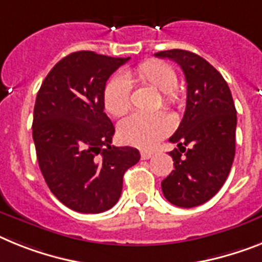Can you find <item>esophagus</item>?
I'll use <instances>...</instances> for the list:
<instances>
[{
  "label": "esophagus",
  "instance_id": "obj_1",
  "mask_svg": "<svg viewBox=\"0 0 262 262\" xmlns=\"http://www.w3.org/2000/svg\"><path fill=\"white\" fill-rule=\"evenodd\" d=\"M153 157V153L148 150H141V158L142 160H149V158Z\"/></svg>",
  "mask_w": 262,
  "mask_h": 262
}]
</instances>
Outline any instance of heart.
Wrapping results in <instances>:
<instances>
[{"instance_id":"b5f03b06","label":"heart","mask_w":262,"mask_h":262,"mask_svg":"<svg viewBox=\"0 0 262 262\" xmlns=\"http://www.w3.org/2000/svg\"><path fill=\"white\" fill-rule=\"evenodd\" d=\"M129 81L148 85L161 92V102L166 109L181 104V92L177 88V74L169 63L146 61L127 73ZM125 77H113L104 88V105L113 116H122L130 109V82ZM173 122L165 113L132 114L118 125L121 141L137 148L149 149L172 132Z\"/></svg>"}]
</instances>
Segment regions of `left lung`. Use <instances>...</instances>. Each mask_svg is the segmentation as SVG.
Wrapping results in <instances>:
<instances>
[{
	"instance_id": "obj_1",
	"label": "left lung",
	"mask_w": 262,
	"mask_h": 262,
	"mask_svg": "<svg viewBox=\"0 0 262 262\" xmlns=\"http://www.w3.org/2000/svg\"><path fill=\"white\" fill-rule=\"evenodd\" d=\"M155 56L179 63L188 83L185 113L169 138L179 146L169 153L174 170L162 180V193L173 205L193 208L212 199L228 179L236 153V107L224 77L199 54L172 49Z\"/></svg>"
}]
</instances>
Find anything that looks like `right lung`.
Instances as JSON below:
<instances>
[{
  "label": "right lung",
  "instance_id": "add662e5",
  "mask_svg": "<svg viewBox=\"0 0 262 262\" xmlns=\"http://www.w3.org/2000/svg\"><path fill=\"white\" fill-rule=\"evenodd\" d=\"M127 58L74 52L53 67L37 93L33 141L50 192L72 210L101 213L116 205L140 151L113 146L104 88Z\"/></svg>",
  "mask_w": 262,
  "mask_h": 262
}]
</instances>
